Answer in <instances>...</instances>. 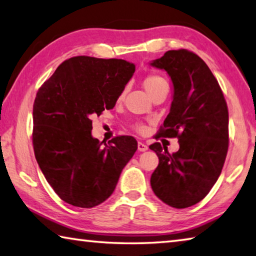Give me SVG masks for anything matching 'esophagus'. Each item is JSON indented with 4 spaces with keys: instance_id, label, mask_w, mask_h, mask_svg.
<instances>
[{
    "instance_id": "esophagus-1",
    "label": "esophagus",
    "mask_w": 256,
    "mask_h": 256,
    "mask_svg": "<svg viewBox=\"0 0 256 256\" xmlns=\"http://www.w3.org/2000/svg\"><path fill=\"white\" fill-rule=\"evenodd\" d=\"M147 150H148V146H147L146 144H144V142H138V150H140V152H145Z\"/></svg>"
}]
</instances>
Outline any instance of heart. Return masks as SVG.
Here are the masks:
<instances>
[{"mask_svg": "<svg viewBox=\"0 0 256 256\" xmlns=\"http://www.w3.org/2000/svg\"><path fill=\"white\" fill-rule=\"evenodd\" d=\"M166 84H168V82H166V80H165V78H162V76H160V75L156 74V73L147 74L145 78H142V86H144V88L146 90L147 93H148L150 96H153V94L156 91H158V90L160 86H163V85H166ZM124 94H126V90H122V92L119 94V98H118L119 100H122L124 96ZM132 129L135 132H137L142 134V132H145L146 128H145V126L142 124L136 122V124H132Z\"/></svg>", "mask_w": 256, "mask_h": 256, "instance_id": "obj_1", "label": "heart"}]
</instances>
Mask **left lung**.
<instances>
[{"label": "left lung", "instance_id": "obj_1", "mask_svg": "<svg viewBox=\"0 0 256 256\" xmlns=\"http://www.w3.org/2000/svg\"><path fill=\"white\" fill-rule=\"evenodd\" d=\"M150 65L166 70L174 86L171 110L155 140L178 138L180 144L173 154L160 142L150 146L160 160L150 186L164 204L188 208L209 194L222 173L230 145L227 103L212 70L194 52L168 50Z\"/></svg>", "mask_w": 256, "mask_h": 256}]
</instances>
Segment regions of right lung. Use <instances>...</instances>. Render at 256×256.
Returning <instances> with one entry per match:
<instances>
[{
  "instance_id": "1",
  "label": "right lung",
  "mask_w": 256,
  "mask_h": 256,
  "mask_svg": "<svg viewBox=\"0 0 256 256\" xmlns=\"http://www.w3.org/2000/svg\"><path fill=\"white\" fill-rule=\"evenodd\" d=\"M134 72L135 65L124 60L75 56L39 88L32 112L34 156L65 202L80 208L102 204L137 150L132 136H116L104 146L91 136V116L114 106Z\"/></svg>"
}]
</instances>
